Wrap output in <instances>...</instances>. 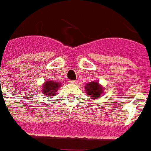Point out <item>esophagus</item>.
I'll list each match as a JSON object with an SVG mask.
<instances>
[{
	"mask_svg": "<svg viewBox=\"0 0 151 151\" xmlns=\"http://www.w3.org/2000/svg\"><path fill=\"white\" fill-rule=\"evenodd\" d=\"M68 82H69V83H71V84H75L76 83V80H69Z\"/></svg>",
	"mask_w": 151,
	"mask_h": 151,
	"instance_id": "obj_1",
	"label": "esophagus"
}]
</instances>
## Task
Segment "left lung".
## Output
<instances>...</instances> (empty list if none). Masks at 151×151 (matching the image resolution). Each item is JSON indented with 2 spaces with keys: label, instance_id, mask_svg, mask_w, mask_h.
Masks as SVG:
<instances>
[{
  "label": "left lung",
  "instance_id": "8db88e82",
  "mask_svg": "<svg viewBox=\"0 0 151 151\" xmlns=\"http://www.w3.org/2000/svg\"><path fill=\"white\" fill-rule=\"evenodd\" d=\"M85 91L88 97L92 98V100H96L101 96V94L104 92V89L99 84L98 82L92 81V82L87 83L85 86Z\"/></svg>",
  "mask_w": 151,
  "mask_h": 151
}]
</instances>
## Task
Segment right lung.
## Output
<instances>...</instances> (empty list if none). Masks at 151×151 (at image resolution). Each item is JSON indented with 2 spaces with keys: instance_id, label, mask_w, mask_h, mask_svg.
Masks as SVG:
<instances>
[{
  "instance_id": "right-lung-1",
  "label": "right lung",
  "mask_w": 151,
  "mask_h": 151,
  "mask_svg": "<svg viewBox=\"0 0 151 151\" xmlns=\"http://www.w3.org/2000/svg\"><path fill=\"white\" fill-rule=\"evenodd\" d=\"M60 86H61V83H56L55 81H50L49 80V81H47L43 84L42 92L43 93L44 95L52 96L55 95L57 90Z\"/></svg>"
}]
</instances>
